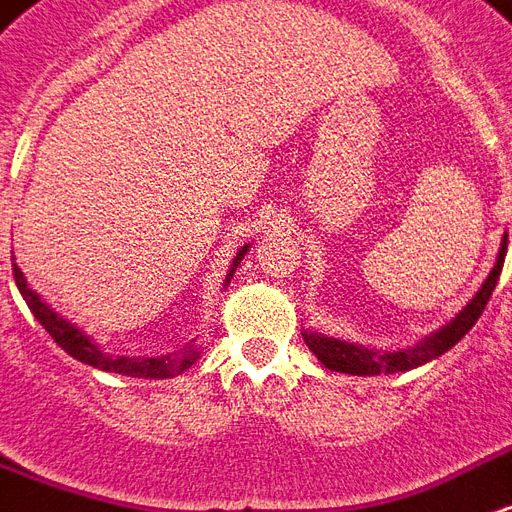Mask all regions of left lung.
I'll return each mask as SVG.
<instances>
[{
  "mask_svg": "<svg viewBox=\"0 0 512 512\" xmlns=\"http://www.w3.org/2000/svg\"><path fill=\"white\" fill-rule=\"evenodd\" d=\"M505 252H507V236L502 238V249H499L497 266L488 274V279L480 287V293L467 304V309L458 314L456 320L450 325H445L442 331H437L434 336H429L426 342H420L418 347L401 352H374L366 350V347H355V344L336 342V339H325V336H314V333H304L306 347L317 355V361L323 363L325 369L342 374H393V372H407V369H415L420 363L431 361V358H439L442 352H448L453 344H458V339H464L469 333V328L478 323V317L486 309L488 298L497 287V279L502 274V266H505Z\"/></svg>",
  "mask_w": 512,
  "mask_h": 512,
  "instance_id": "8db88e82",
  "label": "left lung"
}]
</instances>
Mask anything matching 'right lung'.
Masks as SVG:
<instances>
[{
  "label": "right lung",
  "instance_id": "obj_1",
  "mask_svg": "<svg viewBox=\"0 0 512 512\" xmlns=\"http://www.w3.org/2000/svg\"><path fill=\"white\" fill-rule=\"evenodd\" d=\"M244 255L246 246L238 252L236 260H233V268H230V274H227L225 285H230L233 271H236ZM13 276L15 285H18V290L24 295L26 306H29L34 317H37V323L43 325L45 331L51 333V339H54L64 352H70L75 361L89 363V366L102 369V372L127 374V377H149V380H165V377H173V374H181L184 369H189V366L200 358V347H195V344L184 347L179 355H162V358H113V355H105L86 333L78 331L73 323H67V320L59 317L45 301H40V295L26 285L21 268L13 266Z\"/></svg>",
  "mask_w": 512,
  "mask_h": 512
}]
</instances>
